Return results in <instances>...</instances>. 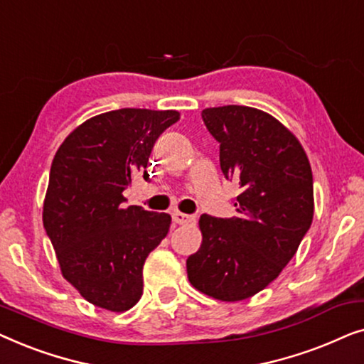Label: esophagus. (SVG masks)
Wrapping results in <instances>:
<instances>
[{
  "mask_svg": "<svg viewBox=\"0 0 364 364\" xmlns=\"http://www.w3.org/2000/svg\"><path fill=\"white\" fill-rule=\"evenodd\" d=\"M172 218L173 222L178 223V225H186V223H191L196 220V217L193 215H188V213H182V212H173Z\"/></svg>",
  "mask_w": 364,
  "mask_h": 364,
  "instance_id": "1",
  "label": "esophagus"
}]
</instances>
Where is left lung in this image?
Segmentation results:
<instances>
[{
    "instance_id": "1",
    "label": "left lung",
    "mask_w": 364,
    "mask_h": 364,
    "mask_svg": "<svg viewBox=\"0 0 364 364\" xmlns=\"http://www.w3.org/2000/svg\"><path fill=\"white\" fill-rule=\"evenodd\" d=\"M220 144V168L235 181L237 215L200 217L202 245L187 258L188 280L222 301L245 300L280 275L310 230L313 176L296 137L247 106L203 109Z\"/></svg>"
}]
</instances>
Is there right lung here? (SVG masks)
Returning a JSON list of instances; mask_svg holds the SVG:
<instances>
[{
    "label": "right lung",
    "instance_id": "obj_1",
    "mask_svg": "<svg viewBox=\"0 0 364 364\" xmlns=\"http://www.w3.org/2000/svg\"><path fill=\"white\" fill-rule=\"evenodd\" d=\"M177 111L117 109L81 124L58 149L43 223L63 277L92 305L126 311L142 296V267L171 227L168 213L126 202L134 173L146 171L159 136Z\"/></svg>",
    "mask_w": 364,
    "mask_h": 364
}]
</instances>
